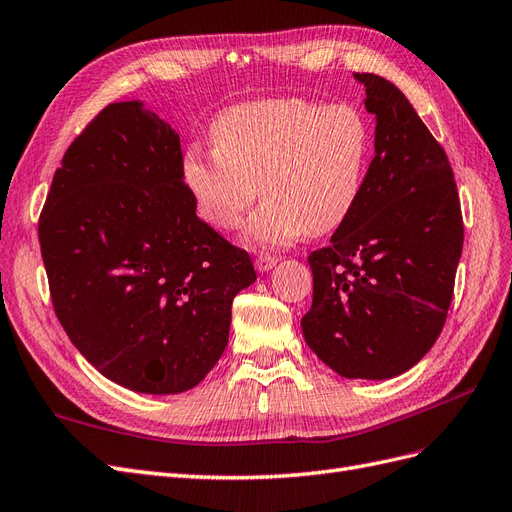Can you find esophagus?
I'll list each match as a JSON object with an SVG mask.
<instances>
[{
	"label": "esophagus",
	"mask_w": 512,
	"mask_h": 512,
	"mask_svg": "<svg viewBox=\"0 0 512 512\" xmlns=\"http://www.w3.org/2000/svg\"><path fill=\"white\" fill-rule=\"evenodd\" d=\"M277 260H280L277 256H271V254H260V256L256 258V269H258V271H262V273H265V271H271V269L277 265Z\"/></svg>",
	"instance_id": "esophagus-1"
}]
</instances>
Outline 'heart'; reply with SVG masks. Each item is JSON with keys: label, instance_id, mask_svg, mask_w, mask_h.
Listing matches in <instances>:
<instances>
[{"label": "heart", "instance_id": "b5f03b06", "mask_svg": "<svg viewBox=\"0 0 512 512\" xmlns=\"http://www.w3.org/2000/svg\"><path fill=\"white\" fill-rule=\"evenodd\" d=\"M213 151H190L185 183L203 220L237 228L260 185L265 203L245 239L282 247L324 235L359 203L371 156V126L354 104L271 98L237 104L213 123Z\"/></svg>", "mask_w": 512, "mask_h": 512}]
</instances>
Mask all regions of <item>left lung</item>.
<instances>
[{
	"label": "left lung",
	"instance_id": "obj_1",
	"mask_svg": "<svg viewBox=\"0 0 512 512\" xmlns=\"http://www.w3.org/2000/svg\"><path fill=\"white\" fill-rule=\"evenodd\" d=\"M365 108L376 115V156L359 203L327 247L307 256V346L344 378L386 380L436 344L451 307L463 247L459 194L444 149L408 98L376 74Z\"/></svg>",
	"mask_w": 512,
	"mask_h": 512
}]
</instances>
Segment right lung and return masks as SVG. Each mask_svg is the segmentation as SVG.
Listing matches in <instances>:
<instances>
[{"label": "right lung", "mask_w": 512, "mask_h": 512, "mask_svg": "<svg viewBox=\"0 0 512 512\" xmlns=\"http://www.w3.org/2000/svg\"><path fill=\"white\" fill-rule=\"evenodd\" d=\"M55 314L102 376L175 395L228 344L250 254L196 215L179 134L143 102H115L74 138L38 222Z\"/></svg>", "instance_id": "1"}]
</instances>
